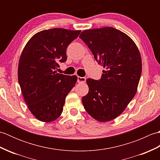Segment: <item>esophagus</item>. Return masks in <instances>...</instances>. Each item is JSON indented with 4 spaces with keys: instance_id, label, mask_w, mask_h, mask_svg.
I'll list each match as a JSON object with an SVG mask.
<instances>
[{
    "instance_id": "1",
    "label": "esophagus",
    "mask_w": 160,
    "mask_h": 160,
    "mask_svg": "<svg viewBox=\"0 0 160 160\" xmlns=\"http://www.w3.org/2000/svg\"><path fill=\"white\" fill-rule=\"evenodd\" d=\"M86 81V78L85 77H78V83H84Z\"/></svg>"
}]
</instances>
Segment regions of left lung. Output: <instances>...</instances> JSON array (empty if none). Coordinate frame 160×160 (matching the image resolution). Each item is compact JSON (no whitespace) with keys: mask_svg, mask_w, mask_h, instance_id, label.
Returning <instances> with one entry per match:
<instances>
[{"mask_svg":"<svg viewBox=\"0 0 160 160\" xmlns=\"http://www.w3.org/2000/svg\"><path fill=\"white\" fill-rule=\"evenodd\" d=\"M80 38L105 69L100 80H87L89 92L82 97L83 106L95 120H113L136 93L142 73L140 53L130 37L113 28L84 30Z\"/></svg>","mask_w":160,"mask_h":160,"instance_id":"8db88e82","label":"left lung"}]
</instances>
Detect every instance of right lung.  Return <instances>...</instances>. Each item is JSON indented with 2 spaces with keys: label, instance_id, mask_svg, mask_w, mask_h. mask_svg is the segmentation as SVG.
I'll list each match as a JSON object with an SVG mask.
<instances>
[{
  "label": "right lung",
  "instance_id": "1",
  "mask_svg": "<svg viewBox=\"0 0 160 160\" xmlns=\"http://www.w3.org/2000/svg\"><path fill=\"white\" fill-rule=\"evenodd\" d=\"M81 31L61 28L43 30L33 36L20 58L18 78L29 110L40 121L56 120L65 98L76 83V76L55 71L67 60L66 50Z\"/></svg>",
  "mask_w": 160,
  "mask_h": 160
}]
</instances>
